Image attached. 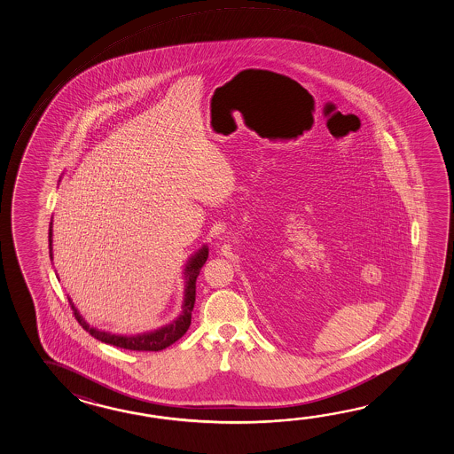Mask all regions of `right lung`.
I'll list each match as a JSON object with an SVG mask.
<instances>
[{
  "label": "right lung",
  "mask_w": 454,
  "mask_h": 454,
  "mask_svg": "<svg viewBox=\"0 0 454 454\" xmlns=\"http://www.w3.org/2000/svg\"><path fill=\"white\" fill-rule=\"evenodd\" d=\"M53 221L50 223L49 231V248L50 258L53 260ZM209 254V248L207 245H203L200 250L194 251L193 254L188 258L186 264H184V303H182V313L172 319L168 325H164L160 328L154 329V331H147V333H141V334H133V336H123V334H112L108 331H100V329L92 328L86 323V319L82 318V315L77 311L76 305L73 303V300L69 299V305L74 311L77 323L86 329L90 336L110 344V346H116V348H129V350H139V352H159L162 348L172 346L178 339L184 336V333L190 328L192 325V311L194 307V297H196V278L200 274V270L204 266V262L207 260Z\"/></svg>",
  "instance_id": "obj_1"
}]
</instances>
